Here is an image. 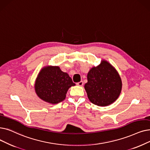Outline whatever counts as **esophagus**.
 Returning <instances> with one entry per match:
<instances>
[{
  "instance_id": "esophagus-1",
  "label": "esophagus",
  "mask_w": 150,
  "mask_h": 150,
  "mask_svg": "<svg viewBox=\"0 0 150 150\" xmlns=\"http://www.w3.org/2000/svg\"><path fill=\"white\" fill-rule=\"evenodd\" d=\"M76 84H77V85H79V86H83V81H80V82L77 83H76Z\"/></svg>"
}]
</instances>
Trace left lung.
<instances>
[{"mask_svg": "<svg viewBox=\"0 0 150 150\" xmlns=\"http://www.w3.org/2000/svg\"><path fill=\"white\" fill-rule=\"evenodd\" d=\"M84 85L88 99L98 106H107L119 97L122 83L115 68L105 61L90 70Z\"/></svg>", "mask_w": 150, "mask_h": 150, "instance_id": "1", "label": "left lung"}]
</instances>
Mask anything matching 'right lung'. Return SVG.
Masks as SVG:
<instances>
[{
    "label": "right lung",
    "instance_id": "right-lung-1",
    "mask_svg": "<svg viewBox=\"0 0 150 150\" xmlns=\"http://www.w3.org/2000/svg\"><path fill=\"white\" fill-rule=\"evenodd\" d=\"M75 85L69 75L59 67H46L38 74L35 89L41 99L55 104L63 101L69 88Z\"/></svg>",
    "mask_w": 150,
    "mask_h": 150
}]
</instances>
